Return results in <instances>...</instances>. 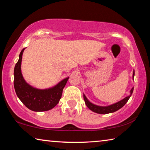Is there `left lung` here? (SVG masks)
Instances as JSON below:
<instances>
[{"label":"left lung","instance_id":"left-lung-1","mask_svg":"<svg viewBox=\"0 0 150 150\" xmlns=\"http://www.w3.org/2000/svg\"><path fill=\"white\" fill-rule=\"evenodd\" d=\"M134 71H133V75H132V79H134ZM134 91V87L132 88V89L130 91V95L126 96L122 100H121L118 102L116 103L115 104H112V105H110L109 106H98L96 105H94L92 103H91L89 100L87 99V98L86 97V96L83 94V98H84V100L85 102L86 105H87V107L90 109L91 110H92L94 112L98 113V114H108V113H112L114 112L117 111L119 109L121 108L122 106L125 105V104L128 102L129 98L132 95V94L133 93Z\"/></svg>","mask_w":150,"mask_h":150}]
</instances>
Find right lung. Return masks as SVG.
<instances>
[{
  "mask_svg": "<svg viewBox=\"0 0 150 150\" xmlns=\"http://www.w3.org/2000/svg\"><path fill=\"white\" fill-rule=\"evenodd\" d=\"M24 48L19 55V59L14 67V86L16 95L22 103L30 110L35 112H42L51 110L56 106L62 95L63 88L69 77L61 81L54 87L39 89L30 85L22 76L21 63Z\"/></svg>",
  "mask_w": 150,
  "mask_h": 150,
  "instance_id": "right-lung-1",
  "label": "right lung"
}]
</instances>
